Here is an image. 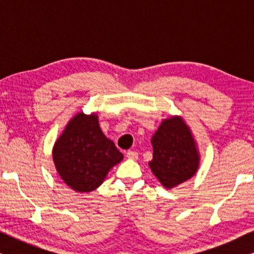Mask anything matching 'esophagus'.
<instances>
[{
	"mask_svg": "<svg viewBox=\"0 0 254 254\" xmlns=\"http://www.w3.org/2000/svg\"><path fill=\"white\" fill-rule=\"evenodd\" d=\"M126 156H127V158H129V159H137L138 154L136 151H127Z\"/></svg>",
	"mask_w": 254,
	"mask_h": 254,
	"instance_id": "esophagus-1",
	"label": "esophagus"
}]
</instances>
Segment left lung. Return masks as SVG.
Segmentation results:
<instances>
[{
  "instance_id": "1",
  "label": "left lung",
  "mask_w": 254,
  "mask_h": 254,
  "mask_svg": "<svg viewBox=\"0 0 254 254\" xmlns=\"http://www.w3.org/2000/svg\"><path fill=\"white\" fill-rule=\"evenodd\" d=\"M151 171L165 189H173L195 175L200 156L192 131L182 117L162 121L151 137Z\"/></svg>"
}]
</instances>
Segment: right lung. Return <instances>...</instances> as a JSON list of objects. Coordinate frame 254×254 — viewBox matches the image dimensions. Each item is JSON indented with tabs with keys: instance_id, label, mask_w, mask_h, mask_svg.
Here are the masks:
<instances>
[{
	"instance_id": "obj_1",
	"label": "right lung",
	"mask_w": 254,
	"mask_h": 254,
	"mask_svg": "<svg viewBox=\"0 0 254 254\" xmlns=\"http://www.w3.org/2000/svg\"><path fill=\"white\" fill-rule=\"evenodd\" d=\"M124 155L100 129L97 114L79 112L69 121L53 147V161L62 180L76 192L102 185Z\"/></svg>"
}]
</instances>
